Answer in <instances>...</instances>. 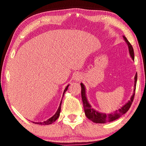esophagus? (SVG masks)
Returning a JSON list of instances; mask_svg holds the SVG:
<instances>
[{
    "label": "esophagus",
    "mask_w": 146,
    "mask_h": 146,
    "mask_svg": "<svg viewBox=\"0 0 146 146\" xmlns=\"http://www.w3.org/2000/svg\"><path fill=\"white\" fill-rule=\"evenodd\" d=\"M82 79H83V76L81 73H77L75 75H74V80H75V81H76V82H80L82 81Z\"/></svg>",
    "instance_id": "esophagus-1"
}]
</instances>
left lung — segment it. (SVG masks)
Instances as JSON below:
<instances>
[{
    "instance_id": "1",
    "label": "left lung",
    "mask_w": 146,
    "mask_h": 146,
    "mask_svg": "<svg viewBox=\"0 0 146 146\" xmlns=\"http://www.w3.org/2000/svg\"><path fill=\"white\" fill-rule=\"evenodd\" d=\"M123 38L124 39L125 41L128 45L129 51L131 57L132 58V60L134 61V49H133L131 43L129 42L125 37L123 36ZM137 75L135 74L134 77V93L133 95L130 99V100L128 101L127 103H126L123 106H122L119 110H117L114 113H108L106 114L105 113H101L99 112L98 111L94 109L91 106V105L89 104V102L87 100V97H86V88L85 85L83 84L82 83H80L82 87V101L83 104V107H84L85 113L86 115V117L88 118V119L93 121L95 123H104L107 122H112V121L119 119V117L125 113L131 107L132 103L134 100V95H135V87H136V83H137Z\"/></svg>"
}]
</instances>
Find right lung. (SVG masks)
<instances>
[{"label":"right lung","instance_id":"add662e5","mask_svg":"<svg viewBox=\"0 0 146 146\" xmlns=\"http://www.w3.org/2000/svg\"><path fill=\"white\" fill-rule=\"evenodd\" d=\"M70 85H68L66 86V87L65 88L63 92V97H62V98H63V96L65 94V92H66L67 91V90L68 88V86H69ZM61 103H62V100H61V102H60V106H59L58 110L56 111V112L55 113V114L53 116L51 117V118H49V119H48L46 121H44V122H33L35 123H36V124H39V125H49V124H51L52 123H53L54 122H55L56 120L58 117H60V111H61Z\"/></svg>","mask_w":146,"mask_h":146}]
</instances>
